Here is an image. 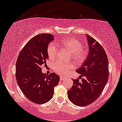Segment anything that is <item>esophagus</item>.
Segmentation results:
<instances>
[{"label":"esophagus","instance_id":"obj_1","mask_svg":"<svg viewBox=\"0 0 122 122\" xmlns=\"http://www.w3.org/2000/svg\"><path fill=\"white\" fill-rule=\"evenodd\" d=\"M64 79V76H60V80H61V81L63 80Z\"/></svg>","mask_w":122,"mask_h":122}]
</instances>
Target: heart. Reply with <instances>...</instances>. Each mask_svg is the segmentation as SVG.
I'll use <instances>...</instances> for the list:
<instances>
[{
    "mask_svg": "<svg viewBox=\"0 0 122 122\" xmlns=\"http://www.w3.org/2000/svg\"><path fill=\"white\" fill-rule=\"evenodd\" d=\"M61 45L70 51L72 58L76 62L82 63L86 59L88 55V51L85 48L82 47V42L78 39L75 37L65 38L61 42ZM58 47L53 42L50 43L47 46V52L50 58H55L58 54ZM74 64L72 63L58 61L54 63L53 69L59 74L66 75L71 70L74 68Z\"/></svg>",
    "mask_w": 122,
    "mask_h": 122,
    "instance_id": "b5f03b06",
    "label": "heart"
}]
</instances>
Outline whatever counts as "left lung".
Returning <instances> with one entry per match:
<instances>
[{"label": "left lung", "mask_w": 122, "mask_h": 122, "mask_svg": "<svg viewBox=\"0 0 122 122\" xmlns=\"http://www.w3.org/2000/svg\"><path fill=\"white\" fill-rule=\"evenodd\" d=\"M86 36L88 55L81 67L76 70L81 76L79 79L73 80V86L67 92L70 101L79 106H87L95 101L109 79V62L104 49L93 37Z\"/></svg>", "instance_id": "obj_1"}]
</instances>
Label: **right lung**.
Instances as JSON below:
<instances>
[{
  "label": "right lung",
  "instance_id": "right-lung-1",
  "mask_svg": "<svg viewBox=\"0 0 122 122\" xmlns=\"http://www.w3.org/2000/svg\"><path fill=\"white\" fill-rule=\"evenodd\" d=\"M52 34L42 33L33 37L20 52L16 64L18 85L27 98L33 102L43 104L53 97L54 87L60 77L55 73L42 72V65L49 58L47 47L54 40Z\"/></svg>",
  "mask_w": 122,
  "mask_h": 122
}]
</instances>
